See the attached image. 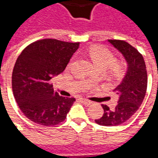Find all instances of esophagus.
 <instances>
[{
  "label": "esophagus",
  "instance_id": "34e87169",
  "mask_svg": "<svg viewBox=\"0 0 158 158\" xmlns=\"http://www.w3.org/2000/svg\"><path fill=\"white\" fill-rule=\"evenodd\" d=\"M79 101H80V102H81L82 103H84V104H85V105H89V104H91V102H90V101H88V100L84 99V98H80V99H79Z\"/></svg>",
  "mask_w": 158,
  "mask_h": 158
}]
</instances>
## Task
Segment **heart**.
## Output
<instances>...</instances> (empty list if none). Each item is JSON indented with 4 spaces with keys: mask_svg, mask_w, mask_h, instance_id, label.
I'll return each instance as SVG.
<instances>
[{
    "mask_svg": "<svg viewBox=\"0 0 158 158\" xmlns=\"http://www.w3.org/2000/svg\"><path fill=\"white\" fill-rule=\"evenodd\" d=\"M89 56L96 70L106 71L109 75L118 76L123 72V64L115 60L113 52L102 45H93L89 49ZM89 82L93 81L89 79Z\"/></svg>",
    "mask_w": 158,
    "mask_h": 158,
    "instance_id": "b5f03b06",
    "label": "heart"
}]
</instances>
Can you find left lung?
I'll return each mask as SVG.
<instances>
[{"label": "left lung", "mask_w": 158, "mask_h": 158, "mask_svg": "<svg viewBox=\"0 0 158 158\" xmlns=\"http://www.w3.org/2000/svg\"><path fill=\"white\" fill-rule=\"evenodd\" d=\"M108 42L124 57L127 70L121 83L113 89L118 95L116 107L110 110L102 105L103 116L95 121L100 125L117 126L130 118L142 104L147 87V73L142 55L135 47L123 40H108Z\"/></svg>", "instance_id": "left-lung-1"}]
</instances>
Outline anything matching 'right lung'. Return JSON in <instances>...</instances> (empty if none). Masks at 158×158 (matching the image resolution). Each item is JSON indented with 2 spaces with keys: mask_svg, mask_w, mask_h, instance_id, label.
Masks as SVG:
<instances>
[{
  "mask_svg": "<svg viewBox=\"0 0 158 158\" xmlns=\"http://www.w3.org/2000/svg\"><path fill=\"white\" fill-rule=\"evenodd\" d=\"M79 46V42L45 39L28 45L19 55L12 71V91L29 120L45 126L65 120L75 99L59 96L50 80L65 70Z\"/></svg>",
  "mask_w": 158,
  "mask_h": 158,
  "instance_id": "right-lung-1",
  "label": "right lung"
}]
</instances>
